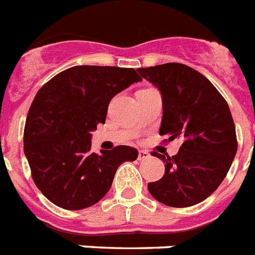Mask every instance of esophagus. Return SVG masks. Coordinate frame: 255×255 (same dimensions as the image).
<instances>
[{"instance_id": "1", "label": "esophagus", "mask_w": 255, "mask_h": 255, "mask_svg": "<svg viewBox=\"0 0 255 255\" xmlns=\"http://www.w3.org/2000/svg\"><path fill=\"white\" fill-rule=\"evenodd\" d=\"M149 156H151V154H149V152H147V151H139V154H138V160H147V158H149Z\"/></svg>"}]
</instances>
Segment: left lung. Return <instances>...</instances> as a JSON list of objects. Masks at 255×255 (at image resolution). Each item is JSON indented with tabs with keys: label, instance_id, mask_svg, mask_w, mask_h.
<instances>
[{
	"label": "left lung",
	"instance_id": "1",
	"mask_svg": "<svg viewBox=\"0 0 255 255\" xmlns=\"http://www.w3.org/2000/svg\"><path fill=\"white\" fill-rule=\"evenodd\" d=\"M138 72L162 98L160 134L182 140L175 156L152 152L164 161L165 174L148 183L149 193L173 208L196 205L218 188L236 154L230 107L214 85L188 65L166 63Z\"/></svg>",
	"mask_w": 255,
	"mask_h": 255
}]
</instances>
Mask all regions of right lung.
<instances>
[{
	"mask_svg": "<svg viewBox=\"0 0 255 255\" xmlns=\"http://www.w3.org/2000/svg\"><path fill=\"white\" fill-rule=\"evenodd\" d=\"M139 81L132 68L76 65L37 93L24 128V154L37 188L56 206H93L110 191L117 167L136 160L129 145L91 152V131L106 123L111 99Z\"/></svg>",
	"mask_w": 255,
	"mask_h": 255,
	"instance_id": "add662e5",
	"label": "right lung"
}]
</instances>
